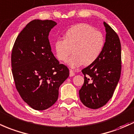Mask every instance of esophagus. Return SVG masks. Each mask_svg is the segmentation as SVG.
I'll return each mask as SVG.
<instances>
[{
    "label": "esophagus",
    "mask_w": 134,
    "mask_h": 134,
    "mask_svg": "<svg viewBox=\"0 0 134 134\" xmlns=\"http://www.w3.org/2000/svg\"><path fill=\"white\" fill-rule=\"evenodd\" d=\"M75 75V73L74 72V70H72V69H70L69 70V76L70 77H72V76H74Z\"/></svg>",
    "instance_id": "obj_1"
}]
</instances>
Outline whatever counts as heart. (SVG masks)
Masks as SVG:
<instances>
[{
  "instance_id": "obj_1",
  "label": "heart",
  "mask_w": 134,
  "mask_h": 134,
  "mask_svg": "<svg viewBox=\"0 0 134 134\" xmlns=\"http://www.w3.org/2000/svg\"><path fill=\"white\" fill-rule=\"evenodd\" d=\"M104 45L102 34L92 26L80 23L70 28L65 33L63 39H57L55 51L57 58L64 62L71 54L74 55L66 63L71 68L84 64L90 65L98 58Z\"/></svg>"
}]
</instances>
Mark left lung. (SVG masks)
Masks as SVG:
<instances>
[{"mask_svg": "<svg viewBox=\"0 0 134 134\" xmlns=\"http://www.w3.org/2000/svg\"><path fill=\"white\" fill-rule=\"evenodd\" d=\"M105 42L98 58L81 70L84 84L79 98L87 108L96 109L104 106L113 97L120 78L121 69V43L117 34L108 23Z\"/></svg>", "mask_w": 134, "mask_h": 134, "instance_id": "obj_1", "label": "left lung"}]
</instances>
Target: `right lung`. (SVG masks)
<instances>
[{
	"label": "right lung",
	"instance_id": "obj_1",
	"mask_svg": "<svg viewBox=\"0 0 134 134\" xmlns=\"http://www.w3.org/2000/svg\"><path fill=\"white\" fill-rule=\"evenodd\" d=\"M57 23L34 20L18 36L11 54L12 72L22 99L37 111L50 108L57 102L60 85L69 76L51 51L49 33Z\"/></svg>",
	"mask_w": 134,
	"mask_h": 134
}]
</instances>
